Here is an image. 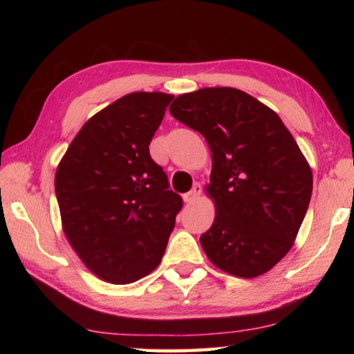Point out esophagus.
I'll use <instances>...</instances> for the list:
<instances>
[{
  "label": "esophagus",
  "instance_id": "1",
  "mask_svg": "<svg viewBox=\"0 0 354 354\" xmlns=\"http://www.w3.org/2000/svg\"><path fill=\"white\" fill-rule=\"evenodd\" d=\"M200 195H201V184L196 183L194 185V189H192L190 192H187V194H184L183 200H184V203H187V205H190V203H195L196 200H198Z\"/></svg>",
  "mask_w": 354,
  "mask_h": 354
}]
</instances>
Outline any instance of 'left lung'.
Segmentation results:
<instances>
[{"label":"left lung","mask_w":354,"mask_h":354,"mask_svg":"<svg viewBox=\"0 0 354 354\" xmlns=\"http://www.w3.org/2000/svg\"><path fill=\"white\" fill-rule=\"evenodd\" d=\"M170 113L205 137L212 158L206 194L215 218L200 237L215 267L261 277L289 253L313 194V170L283 120L232 87L183 93Z\"/></svg>","instance_id":"8db88e82"}]
</instances>
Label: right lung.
Listing matches in <instances>:
<instances>
[{
    "mask_svg": "<svg viewBox=\"0 0 354 354\" xmlns=\"http://www.w3.org/2000/svg\"><path fill=\"white\" fill-rule=\"evenodd\" d=\"M173 95L133 92L84 123L57 165L64 234L111 284L147 277L162 259L183 200L149 156Z\"/></svg>",
    "mask_w": 354,
    "mask_h": 354,
    "instance_id": "right-lung-1",
    "label": "right lung"
}]
</instances>
